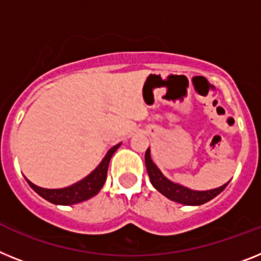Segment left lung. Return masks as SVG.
<instances>
[{"label":"left lung","mask_w":261,"mask_h":261,"mask_svg":"<svg viewBox=\"0 0 261 261\" xmlns=\"http://www.w3.org/2000/svg\"><path fill=\"white\" fill-rule=\"evenodd\" d=\"M144 162H146V168H147V174L150 176V180L158 191L163 194L166 198L170 200L180 203L185 205H200L204 204L215 196H218L220 192L227 187L228 183L223 185L222 187L208 190V191H195L190 188L180 186L178 183L168 180L166 176L161 172V170L156 167V164L152 162L150 155V148H147L146 155H144Z\"/></svg>","instance_id":"obj_1"}]
</instances>
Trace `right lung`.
I'll return each mask as SVG.
<instances>
[{
  "label": "right lung",
  "instance_id": "add662e5",
  "mask_svg": "<svg viewBox=\"0 0 261 261\" xmlns=\"http://www.w3.org/2000/svg\"><path fill=\"white\" fill-rule=\"evenodd\" d=\"M120 146L117 144L114 146L113 148L109 150V152L106 154V156L103 158V161L100 162L99 166H98L95 170L90 175H87L86 178L80 180L75 185L70 186V187L65 188H57V190H49V188H42L38 187V186L33 185L32 181L28 180L30 187L39 195L42 196L43 199L49 200L53 204H61V205H71L76 204V203H81V201H85L87 199L93 198L98 192L100 191V188L103 187L105 181L107 178V168H109V163H110V159L113 156V154L118 150V147Z\"/></svg>",
  "mask_w": 261,
  "mask_h": 261
}]
</instances>
